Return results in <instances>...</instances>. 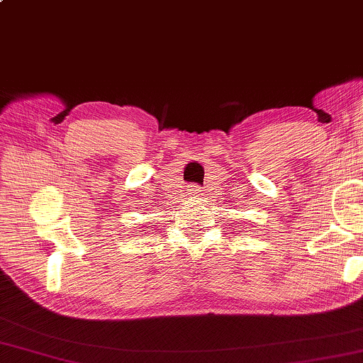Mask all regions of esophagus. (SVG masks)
Returning a JSON list of instances; mask_svg holds the SVG:
<instances>
[{"label":"esophagus","mask_w":363,"mask_h":363,"mask_svg":"<svg viewBox=\"0 0 363 363\" xmlns=\"http://www.w3.org/2000/svg\"><path fill=\"white\" fill-rule=\"evenodd\" d=\"M189 195L190 196H193V198H195V196H199V193L202 191L201 190V187H198V185H189Z\"/></svg>","instance_id":"obj_1"}]
</instances>
